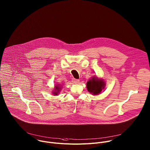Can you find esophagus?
Listing matches in <instances>:
<instances>
[{
	"instance_id": "esophagus-1",
	"label": "esophagus",
	"mask_w": 150,
	"mask_h": 150,
	"mask_svg": "<svg viewBox=\"0 0 150 150\" xmlns=\"http://www.w3.org/2000/svg\"><path fill=\"white\" fill-rule=\"evenodd\" d=\"M72 82L74 83H78V82H79V80L73 78V79H72Z\"/></svg>"
}]
</instances>
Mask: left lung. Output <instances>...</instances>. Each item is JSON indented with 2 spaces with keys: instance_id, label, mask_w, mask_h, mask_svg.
Listing matches in <instances>:
<instances>
[{
  "instance_id": "obj_1",
  "label": "left lung",
  "mask_w": 150,
  "mask_h": 150,
  "mask_svg": "<svg viewBox=\"0 0 150 150\" xmlns=\"http://www.w3.org/2000/svg\"><path fill=\"white\" fill-rule=\"evenodd\" d=\"M87 89L93 95L100 94L105 87V82L103 79H98L97 76L93 77L86 83Z\"/></svg>"
}]
</instances>
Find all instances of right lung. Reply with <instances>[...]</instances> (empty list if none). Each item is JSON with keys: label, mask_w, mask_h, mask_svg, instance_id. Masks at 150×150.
I'll use <instances>...</instances> for the list:
<instances>
[{"label": "right lung", "mask_w": 150, "mask_h": 150, "mask_svg": "<svg viewBox=\"0 0 150 150\" xmlns=\"http://www.w3.org/2000/svg\"><path fill=\"white\" fill-rule=\"evenodd\" d=\"M61 89V87H60L59 85H56V86H55V87H54V91H53V95H54V96H57Z\"/></svg>", "instance_id": "add662e5"}]
</instances>
